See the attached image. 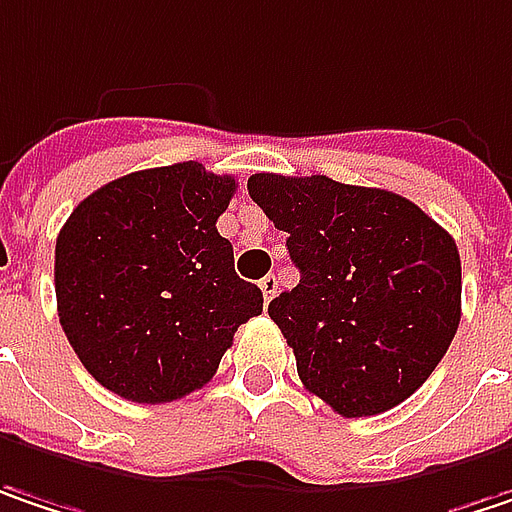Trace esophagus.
Returning a JSON list of instances; mask_svg holds the SVG:
<instances>
[{
  "mask_svg": "<svg viewBox=\"0 0 512 512\" xmlns=\"http://www.w3.org/2000/svg\"><path fill=\"white\" fill-rule=\"evenodd\" d=\"M260 289H263V298H266V304L275 298V292H278V278L275 275H266L263 281H260Z\"/></svg>",
  "mask_w": 512,
  "mask_h": 512,
  "instance_id": "1",
  "label": "esophagus"
}]
</instances>
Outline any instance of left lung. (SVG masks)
Segmentation results:
<instances>
[{
	"instance_id": "left-lung-1",
	"label": "left lung",
	"mask_w": 512,
	"mask_h": 512,
	"mask_svg": "<svg viewBox=\"0 0 512 512\" xmlns=\"http://www.w3.org/2000/svg\"><path fill=\"white\" fill-rule=\"evenodd\" d=\"M249 196L301 272L269 304L310 394L342 417L408 400L461 321V255L406 196L327 176L255 173Z\"/></svg>"
}]
</instances>
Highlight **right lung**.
<instances>
[{
	"instance_id": "obj_1",
	"label": "right lung",
	"mask_w": 512,
	"mask_h": 512,
	"mask_svg": "<svg viewBox=\"0 0 512 512\" xmlns=\"http://www.w3.org/2000/svg\"><path fill=\"white\" fill-rule=\"evenodd\" d=\"M234 176L199 162L127 173L57 234V316L83 368L133 403H170L217 374L263 292L237 278L217 217Z\"/></svg>"
}]
</instances>
